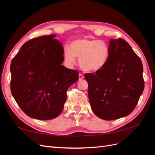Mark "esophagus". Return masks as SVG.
Segmentation results:
<instances>
[{
	"mask_svg": "<svg viewBox=\"0 0 155 155\" xmlns=\"http://www.w3.org/2000/svg\"><path fill=\"white\" fill-rule=\"evenodd\" d=\"M84 79V76L82 74H79V80H81V79Z\"/></svg>",
	"mask_w": 155,
	"mask_h": 155,
	"instance_id": "34e87169",
	"label": "esophagus"
}]
</instances>
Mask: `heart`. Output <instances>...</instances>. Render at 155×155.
Returning a JSON list of instances; mask_svg holds the SVG:
<instances>
[{"instance_id":"1","label":"heart","mask_w":155,"mask_h":155,"mask_svg":"<svg viewBox=\"0 0 155 155\" xmlns=\"http://www.w3.org/2000/svg\"><path fill=\"white\" fill-rule=\"evenodd\" d=\"M109 49L104 41L96 39H77L71 43L70 48L64 50V57L70 64L79 58V65L87 72L99 71L106 64Z\"/></svg>"}]
</instances>
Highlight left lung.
<instances>
[{
	"mask_svg": "<svg viewBox=\"0 0 155 155\" xmlns=\"http://www.w3.org/2000/svg\"><path fill=\"white\" fill-rule=\"evenodd\" d=\"M105 66L88 73V96L92 111L105 120L128 116L134 109L144 88L141 59L125 40L111 39Z\"/></svg>",
	"mask_w": 155,
	"mask_h": 155,
	"instance_id": "obj_1",
	"label": "left lung"
}]
</instances>
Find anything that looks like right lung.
I'll use <instances>...</instances> for the list:
<instances>
[{
    "instance_id": "1",
    "label": "right lung",
    "mask_w": 155,
    "mask_h": 155,
    "mask_svg": "<svg viewBox=\"0 0 155 155\" xmlns=\"http://www.w3.org/2000/svg\"><path fill=\"white\" fill-rule=\"evenodd\" d=\"M55 34L31 39L11 63V91L30 118L49 120L62 112L67 91L78 80V72L61 64L64 50Z\"/></svg>"
}]
</instances>
